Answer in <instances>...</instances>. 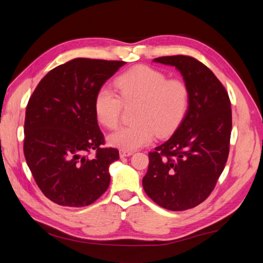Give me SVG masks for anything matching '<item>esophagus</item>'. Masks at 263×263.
Wrapping results in <instances>:
<instances>
[{"mask_svg": "<svg viewBox=\"0 0 263 263\" xmlns=\"http://www.w3.org/2000/svg\"><path fill=\"white\" fill-rule=\"evenodd\" d=\"M133 154H134L133 151H126V150H121V151H119V156H121V158L129 157V156H132Z\"/></svg>", "mask_w": 263, "mask_h": 263, "instance_id": "esophagus-1", "label": "esophagus"}]
</instances>
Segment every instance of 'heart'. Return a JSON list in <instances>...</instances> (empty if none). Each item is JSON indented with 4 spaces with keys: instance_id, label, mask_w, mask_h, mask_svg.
Here are the masks:
<instances>
[{
    "instance_id": "heart-1",
    "label": "heart",
    "mask_w": 263,
    "mask_h": 263,
    "mask_svg": "<svg viewBox=\"0 0 263 263\" xmlns=\"http://www.w3.org/2000/svg\"><path fill=\"white\" fill-rule=\"evenodd\" d=\"M115 86L119 99L102 87L97 93L94 109L98 121L113 129L118 125L124 104L138 103L135 125L122 127L107 137L108 144L126 151L144 147L155 138L172 133L184 118L190 103V90L180 79H168L162 71L137 66L118 76Z\"/></svg>"
}]
</instances>
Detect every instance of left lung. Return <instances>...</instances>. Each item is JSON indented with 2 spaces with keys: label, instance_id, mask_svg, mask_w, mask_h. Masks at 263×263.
Returning <instances> with one entry per match:
<instances>
[{
  "label": "left lung",
  "instance_id": "left-lung-1",
  "mask_svg": "<svg viewBox=\"0 0 263 263\" xmlns=\"http://www.w3.org/2000/svg\"><path fill=\"white\" fill-rule=\"evenodd\" d=\"M153 61L179 71L190 90V103L177 130L149 153L142 186L161 208L185 211L208 198L225 168L232 133L230 101L218 79L196 59L180 54Z\"/></svg>",
  "mask_w": 263,
  "mask_h": 263
}]
</instances>
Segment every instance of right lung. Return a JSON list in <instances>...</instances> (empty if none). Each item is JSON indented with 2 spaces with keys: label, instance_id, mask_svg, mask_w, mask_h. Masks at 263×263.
Returning <instances> with one entry per match:
<instances>
[{
  "label": "right lung",
  "instance_id": "obj_1",
  "mask_svg": "<svg viewBox=\"0 0 263 263\" xmlns=\"http://www.w3.org/2000/svg\"><path fill=\"white\" fill-rule=\"evenodd\" d=\"M124 61L77 58L52 69L38 83L26 107L24 155L39 189L53 203L90 205L110 182L109 164L118 160L104 144L94 101ZM95 149L97 157L87 154Z\"/></svg>",
  "mask_w": 263,
  "mask_h": 263
}]
</instances>
